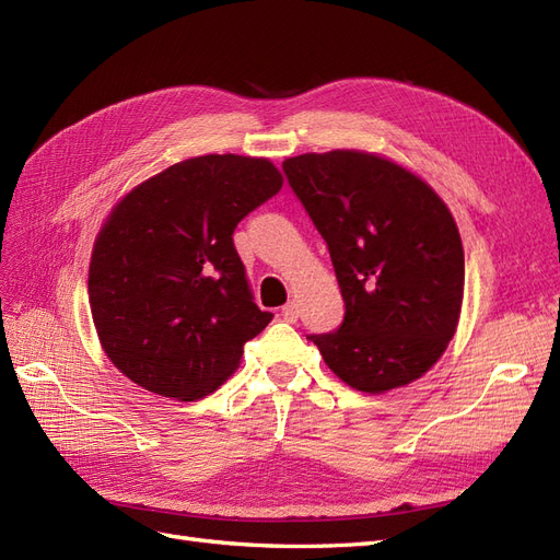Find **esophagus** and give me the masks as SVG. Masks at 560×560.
Segmentation results:
<instances>
[{
	"label": "esophagus",
	"instance_id": "esophagus-1",
	"mask_svg": "<svg viewBox=\"0 0 560 560\" xmlns=\"http://www.w3.org/2000/svg\"><path fill=\"white\" fill-rule=\"evenodd\" d=\"M282 317H284L287 322H294V319L299 317V303H296V301L287 303V306L282 308Z\"/></svg>",
	"mask_w": 560,
	"mask_h": 560
}]
</instances>
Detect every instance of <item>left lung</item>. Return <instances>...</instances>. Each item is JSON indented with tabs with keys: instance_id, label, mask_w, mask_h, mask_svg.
Wrapping results in <instances>:
<instances>
[{
	"instance_id": "left-lung-1",
	"label": "left lung",
	"mask_w": 560,
	"mask_h": 560,
	"mask_svg": "<svg viewBox=\"0 0 560 560\" xmlns=\"http://www.w3.org/2000/svg\"><path fill=\"white\" fill-rule=\"evenodd\" d=\"M282 171L327 241L343 325L308 336L346 385L381 395L439 362L460 319L465 254L432 186L360 149L284 159Z\"/></svg>"
}]
</instances>
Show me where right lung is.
Returning <instances> with one entry per match:
<instances>
[{
  "mask_svg": "<svg viewBox=\"0 0 560 560\" xmlns=\"http://www.w3.org/2000/svg\"><path fill=\"white\" fill-rule=\"evenodd\" d=\"M280 189L268 159L208 154L116 202L93 245L89 301L100 346L124 376L194 401L238 369L273 313L252 301L233 231Z\"/></svg>",
  "mask_w": 560,
  "mask_h": 560,
  "instance_id": "obj_1",
  "label": "right lung"
}]
</instances>
